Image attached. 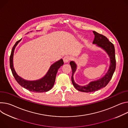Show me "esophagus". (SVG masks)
<instances>
[{
  "instance_id": "1",
  "label": "esophagus",
  "mask_w": 128,
  "mask_h": 128,
  "mask_svg": "<svg viewBox=\"0 0 128 128\" xmlns=\"http://www.w3.org/2000/svg\"><path fill=\"white\" fill-rule=\"evenodd\" d=\"M71 59H72L71 56H66L63 58V61H64V63H67L68 61H70Z\"/></svg>"
}]
</instances>
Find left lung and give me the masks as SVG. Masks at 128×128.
<instances>
[{
  "label": "left lung",
  "mask_w": 128,
  "mask_h": 128,
  "mask_svg": "<svg viewBox=\"0 0 128 128\" xmlns=\"http://www.w3.org/2000/svg\"><path fill=\"white\" fill-rule=\"evenodd\" d=\"M93 32L94 34V38L93 41V43L96 44L98 46L103 48L108 53L110 58L111 63L107 73L103 78L97 80L93 81L87 85L81 86L75 83L74 80L73 76L76 70V65L74 61H71L70 62L72 72V84L78 91L84 92H94L106 86L111 80L116 68L115 48L113 44L109 41L106 37L102 35V34L98 33L95 31H93Z\"/></svg>",
  "instance_id": "1"
}]
</instances>
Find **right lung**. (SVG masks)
<instances>
[{
  "mask_svg": "<svg viewBox=\"0 0 128 128\" xmlns=\"http://www.w3.org/2000/svg\"><path fill=\"white\" fill-rule=\"evenodd\" d=\"M21 39L17 41L13 46L10 57V66L12 72L17 83L25 89L34 92H44L50 90L55 82L56 76L59 68L63 65L64 62L62 59L57 61L52 64L47 74L42 78L34 81L26 80L19 76L15 72L13 67V58L14 51L16 46L20 41Z\"/></svg>",
  "mask_w": 128,
  "mask_h": 128,
  "instance_id": "obj_1",
  "label": "right lung"
}]
</instances>
